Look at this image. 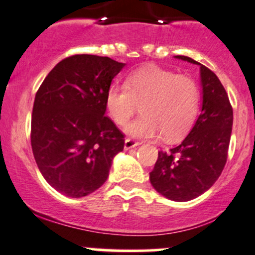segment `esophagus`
I'll use <instances>...</instances> for the list:
<instances>
[{
  "mask_svg": "<svg viewBox=\"0 0 255 255\" xmlns=\"http://www.w3.org/2000/svg\"><path fill=\"white\" fill-rule=\"evenodd\" d=\"M140 145L139 141H135L133 139H126L125 140V150H129V148L135 147V146Z\"/></svg>",
  "mask_w": 255,
  "mask_h": 255,
  "instance_id": "obj_1",
  "label": "esophagus"
}]
</instances>
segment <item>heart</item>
I'll return each instance as SVG.
<instances>
[{
  "label": "heart",
  "instance_id": "1",
  "mask_svg": "<svg viewBox=\"0 0 255 255\" xmlns=\"http://www.w3.org/2000/svg\"><path fill=\"white\" fill-rule=\"evenodd\" d=\"M199 98L200 92L194 79L147 66L130 73L125 85H111L105 105L111 119L124 126L140 104L142 115L126 126V133L142 139L163 134L165 140L172 141L192 127Z\"/></svg>",
  "mask_w": 255,
  "mask_h": 255
}]
</instances>
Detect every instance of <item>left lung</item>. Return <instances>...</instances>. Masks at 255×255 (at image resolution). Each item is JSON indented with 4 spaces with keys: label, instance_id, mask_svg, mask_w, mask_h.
<instances>
[{
    "label": "left lung",
    "instance_id": "left-lung-1",
    "mask_svg": "<svg viewBox=\"0 0 255 255\" xmlns=\"http://www.w3.org/2000/svg\"><path fill=\"white\" fill-rule=\"evenodd\" d=\"M175 57L200 66L201 114L180 144L158 152L150 181L165 198L188 201L211 188L223 171L233 129V108L227 91L211 69L191 57Z\"/></svg>",
    "mask_w": 255,
    "mask_h": 255
}]
</instances>
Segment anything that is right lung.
I'll use <instances>...</instances> for the list:
<instances>
[{
  "label": "right lung",
  "mask_w": 255,
  "mask_h": 255,
  "mask_svg": "<svg viewBox=\"0 0 255 255\" xmlns=\"http://www.w3.org/2000/svg\"><path fill=\"white\" fill-rule=\"evenodd\" d=\"M125 63L73 55L46 75L34 98L31 145L38 169L52 188L86 197L109 176L125 135L105 116V96Z\"/></svg>",
  "instance_id": "obj_1"
}]
</instances>
